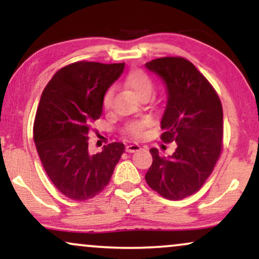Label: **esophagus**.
I'll return each instance as SVG.
<instances>
[{
    "label": "esophagus",
    "mask_w": 259,
    "mask_h": 259,
    "mask_svg": "<svg viewBox=\"0 0 259 259\" xmlns=\"http://www.w3.org/2000/svg\"><path fill=\"white\" fill-rule=\"evenodd\" d=\"M140 148H141V146H140L139 144H129V145H126L125 150H126V152L133 153V152H136V151H139Z\"/></svg>",
    "instance_id": "obj_1"
}]
</instances>
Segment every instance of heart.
I'll return each instance as SVG.
<instances>
[{
  "instance_id": "1",
  "label": "heart",
  "mask_w": 259,
  "mask_h": 259,
  "mask_svg": "<svg viewBox=\"0 0 259 259\" xmlns=\"http://www.w3.org/2000/svg\"><path fill=\"white\" fill-rule=\"evenodd\" d=\"M125 88L139 99V97L144 96V95H150L151 96V94L153 91V82L146 73L142 72V70H135V72H132L126 76ZM111 100L112 94L111 92H107L105 99H103V105H105V107H108L111 105ZM145 124H146L145 121H139V123L132 124L129 126V133L134 136L140 135Z\"/></svg>"
}]
</instances>
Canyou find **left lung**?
<instances>
[{"label": "left lung", "mask_w": 259, "mask_h": 259, "mask_svg": "<svg viewBox=\"0 0 259 259\" xmlns=\"http://www.w3.org/2000/svg\"><path fill=\"white\" fill-rule=\"evenodd\" d=\"M145 65L167 90L160 139L177 144L168 157L151 148L153 162L145 179L164 198L183 200L201 189L221 156L222 103L208 80L185 58H157Z\"/></svg>", "instance_id": "obj_1"}]
</instances>
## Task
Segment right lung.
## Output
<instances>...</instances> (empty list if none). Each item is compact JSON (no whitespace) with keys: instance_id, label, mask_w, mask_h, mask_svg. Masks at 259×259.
I'll list each match as a JSON object with an SVG mask.
<instances>
[{"instance_id":"right-lung-1","label":"right lung","mask_w":259,"mask_h":259,"mask_svg":"<svg viewBox=\"0 0 259 259\" xmlns=\"http://www.w3.org/2000/svg\"><path fill=\"white\" fill-rule=\"evenodd\" d=\"M124 67L76 62L59 69L41 95L35 146L50 180L68 198L85 201L102 191L124 153L121 142L89 151L91 124L100 119L106 92Z\"/></svg>"}]
</instances>
